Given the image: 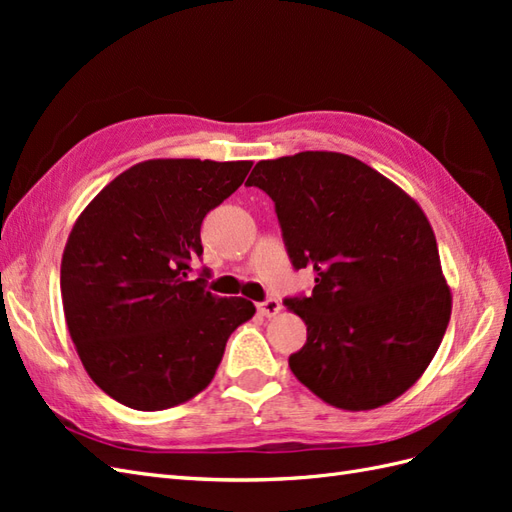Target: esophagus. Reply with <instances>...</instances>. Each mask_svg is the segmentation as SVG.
<instances>
[{
  "label": "esophagus",
  "instance_id": "obj_1",
  "mask_svg": "<svg viewBox=\"0 0 512 512\" xmlns=\"http://www.w3.org/2000/svg\"><path fill=\"white\" fill-rule=\"evenodd\" d=\"M258 312H260L262 316L273 318V316H277V314L282 312V305H280V301H277V299H267L265 303L258 305Z\"/></svg>",
  "mask_w": 512,
  "mask_h": 512
}]
</instances>
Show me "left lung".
<instances>
[{"instance_id":"obj_1","label":"left lung","mask_w":512,"mask_h":512,"mask_svg":"<svg viewBox=\"0 0 512 512\" xmlns=\"http://www.w3.org/2000/svg\"><path fill=\"white\" fill-rule=\"evenodd\" d=\"M294 269L314 271L309 297L288 299L305 346L288 365L329 406L374 410L425 374L453 297L421 205L346 153L301 151L254 166Z\"/></svg>"}]
</instances>
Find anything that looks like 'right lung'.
<instances>
[{
	"instance_id": "right-lung-1",
	"label": "right lung",
	"mask_w": 512,
	"mask_h": 512,
	"mask_svg": "<svg viewBox=\"0 0 512 512\" xmlns=\"http://www.w3.org/2000/svg\"><path fill=\"white\" fill-rule=\"evenodd\" d=\"M252 162L160 158L123 170L76 218L61 256V301L79 359L119 404L158 412L211 384L230 333L256 314L218 299L190 260L200 224Z\"/></svg>"
}]
</instances>
